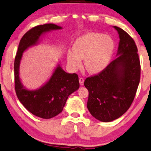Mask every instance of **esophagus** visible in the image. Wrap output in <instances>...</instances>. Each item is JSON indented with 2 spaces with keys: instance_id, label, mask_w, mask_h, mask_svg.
<instances>
[{
  "instance_id": "34e87169",
  "label": "esophagus",
  "mask_w": 151,
  "mask_h": 151,
  "mask_svg": "<svg viewBox=\"0 0 151 151\" xmlns=\"http://www.w3.org/2000/svg\"><path fill=\"white\" fill-rule=\"evenodd\" d=\"M79 83H80L81 85H84V78H82V77H80L79 78Z\"/></svg>"
}]
</instances>
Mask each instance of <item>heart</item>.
<instances>
[{"mask_svg": "<svg viewBox=\"0 0 151 151\" xmlns=\"http://www.w3.org/2000/svg\"><path fill=\"white\" fill-rule=\"evenodd\" d=\"M115 44L108 35L99 33H88L76 40L73 50L68 54L72 68H79L81 58H85V68L91 73H99L108 65L114 54Z\"/></svg>", "mask_w": 151, "mask_h": 151, "instance_id": "heart-1", "label": "heart"}]
</instances>
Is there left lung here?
<instances>
[{"mask_svg":"<svg viewBox=\"0 0 151 151\" xmlns=\"http://www.w3.org/2000/svg\"><path fill=\"white\" fill-rule=\"evenodd\" d=\"M114 27L120 39L118 56L84 82L88 91V111L104 122L118 119L130 108L140 79V63L134 40L122 29Z\"/></svg>","mask_w":151,"mask_h":151,"instance_id":"8db88e82","label":"left lung"}]
</instances>
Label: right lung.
Returning <instances> with one entry per match:
<instances>
[{
  "instance_id": "obj_1",
  "label": "right lung",
  "mask_w": 151,
  "mask_h": 151,
  "mask_svg": "<svg viewBox=\"0 0 151 151\" xmlns=\"http://www.w3.org/2000/svg\"><path fill=\"white\" fill-rule=\"evenodd\" d=\"M53 23L37 25L26 32L21 38L14 62L15 90L23 106L34 116L44 119L54 118L63 110L68 97L79 88L78 76L76 73H66L58 66L48 82L36 91L23 87L19 76V67L23 52L37 42L43 33L60 29Z\"/></svg>"
}]
</instances>
